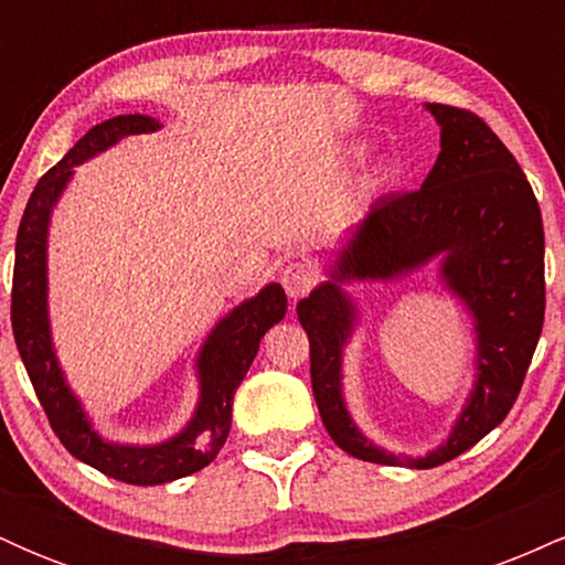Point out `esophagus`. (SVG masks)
I'll list each match as a JSON object with an SVG mask.
<instances>
[{
	"label": "esophagus",
	"mask_w": 565,
	"mask_h": 565,
	"mask_svg": "<svg viewBox=\"0 0 565 565\" xmlns=\"http://www.w3.org/2000/svg\"><path fill=\"white\" fill-rule=\"evenodd\" d=\"M313 281H316L313 270H310L305 263H289L287 268L281 270V284L291 300H300L302 295H308L310 287H313Z\"/></svg>",
	"instance_id": "esophagus-1"
}]
</instances>
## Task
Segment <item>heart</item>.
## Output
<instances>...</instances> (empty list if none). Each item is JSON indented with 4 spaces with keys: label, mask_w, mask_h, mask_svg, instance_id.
<instances>
[{
    "label": "heart",
    "mask_w": 565,
    "mask_h": 565,
    "mask_svg": "<svg viewBox=\"0 0 565 565\" xmlns=\"http://www.w3.org/2000/svg\"><path fill=\"white\" fill-rule=\"evenodd\" d=\"M395 178H398V167H395L393 161H382L377 170H374L372 183L377 188H387V185L395 183Z\"/></svg>",
    "instance_id": "1"
}]
</instances>
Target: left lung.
<instances>
[{"mask_svg":"<svg viewBox=\"0 0 565 565\" xmlns=\"http://www.w3.org/2000/svg\"><path fill=\"white\" fill-rule=\"evenodd\" d=\"M425 111L440 127V153L423 188L374 201L332 252L327 281L297 302L316 404L334 444L364 462L423 470L459 457L508 417L544 321L542 212L526 174L476 114L440 103ZM430 262L473 323L477 374L436 450L395 455L366 439L347 408L344 348L360 326L347 287L399 280Z\"/></svg>","mask_w":565,"mask_h":565,"instance_id":"1","label":"left lung"}]
</instances>
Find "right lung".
Segmentation results:
<instances>
[{
  "label": "right lung",
  "instance_id": "add662e5",
  "mask_svg": "<svg viewBox=\"0 0 565 565\" xmlns=\"http://www.w3.org/2000/svg\"><path fill=\"white\" fill-rule=\"evenodd\" d=\"M161 121L146 114H125L95 125L57 164L39 180L25 204L15 242L12 274V332L39 404L61 444L76 459L103 476L132 486H159L191 476L212 462L231 433L233 395L249 372L263 334L287 313L281 284L270 281L249 300L238 302L210 329L201 342L193 372L199 401L191 419L159 444H121L103 436L93 425L82 398L71 391L57 361L50 323L47 242L53 210L74 178V167L100 157L125 138L157 132Z\"/></svg>",
  "mask_w": 565,
  "mask_h": 565
}]
</instances>
